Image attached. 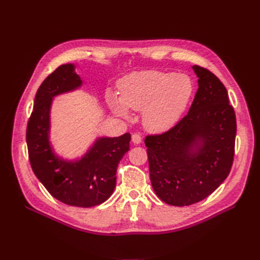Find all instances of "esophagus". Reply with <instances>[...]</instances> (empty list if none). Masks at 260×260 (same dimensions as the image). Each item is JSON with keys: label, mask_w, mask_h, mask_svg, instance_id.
<instances>
[{"label": "esophagus", "mask_w": 260, "mask_h": 260, "mask_svg": "<svg viewBox=\"0 0 260 260\" xmlns=\"http://www.w3.org/2000/svg\"><path fill=\"white\" fill-rule=\"evenodd\" d=\"M131 141L133 144H140L142 141V138L140 135H138V133H135V135H132L131 137Z\"/></svg>", "instance_id": "obj_1"}]
</instances>
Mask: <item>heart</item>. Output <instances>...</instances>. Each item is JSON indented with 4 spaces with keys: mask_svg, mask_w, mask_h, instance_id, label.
I'll use <instances>...</instances> for the list:
<instances>
[{
    "mask_svg": "<svg viewBox=\"0 0 260 260\" xmlns=\"http://www.w3.org/2000/svg\"><path fill=\"white\" fill-rule=\"evenodd\" d=\"M120 96L107 95L111 110L121 118L130 111H142L144 128L163 133L176 124L193 93V83L186 74L144 70L125 75L118 83Z\"/></svg>",
    "mask_w": 260,
    "mask_h": 260,
    "instance_id": "b5f03b06",
    "label": "heart"
}]
</instances>
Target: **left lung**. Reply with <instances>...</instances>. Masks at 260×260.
<instances>
[{"instance_id":"obj_1","label":"left lung","mask_w":260,"mask_h":260,"mask_svg":"<svg viewBox=\"0 0 260 260\" xmlns=\"http://www.w3.org/2000/svg\"><path fill=\"white\" fill-rule=\"evenodd\" d=\"M192 70L198 90L188 115L163 135L145 138L154 191L176 207L211 194L229 176L234 156L236 118L228 90L209 70Z\"/></svg>"}]
</instances>
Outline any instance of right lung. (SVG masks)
Listing matches in <instances>:
<instances>
[{
	"instance_id": "right-lung-1",
	"label": "right lung",
	"mask_w": 260,
	"mask_h": 260,
	"mask_svg": "<svg viewBox=\"0 0 260 260\" xmlns=\"http://www.w3.org/2000/svg\"><path fill=\"white\" fill-rule=\"evenodd\" d=\"M82 85L73 63L60 66L48 76L35 97L26 142L32 171L52 197L69 206L90 208L113 194L117 166L130 150L131 136L98 137L83 155L72 159L55 153L50 141L53 98L74 92Z\"/></svg>"
}]
</instances>
